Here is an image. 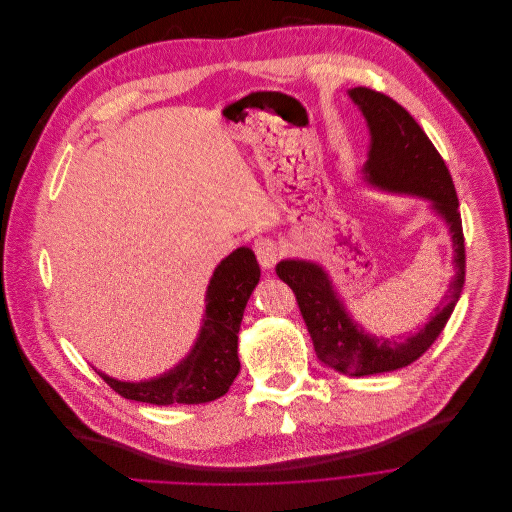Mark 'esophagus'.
<instances>
[{
  "label": "esophagus",
  "instance_id": "1",
  "mask_svg": "<svg viewBox=\"0 0 512 512\" xmlns=\"http://www.w3.org/2000/svg\"><path fill=\"white\" fill-rule=\"evenodd\" d=\"M254 252H256V258H258L262 270H272L280 258V250H278L276 242L266 240V238L254 242Z\"/></svg>",
  "mask_w": 512,
  "mask_h": 512
}]
</instances>
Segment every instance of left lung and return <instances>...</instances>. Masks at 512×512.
Wrapping results in <instances>:
<instances>
[{"label":"left lung","instance_id":"1","mask_svg":"<svg viewBox=\"0 0 512 512\" xmlns=\"http://www.w3.org/2000/svg\"><path fill=\"white\" fill-rule=\"evenodd\" d=\"M347 94L369 129L363 181L379 191L426 199L430 210L446 224L454 248V276L444 292L442 309L418 333L399 341L367 333L347 311L331 274L319 262L304 258L278 262L276 274L296 294L317 357L335 371L363 377L407 367L432 347L460 298L466 254L456 189L428 135L393 98L365 86L349 88Z\"/></svg>","mask_w":512,"mask_h":512}]
</instances>
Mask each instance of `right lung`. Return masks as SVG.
I'll return each mask as SVG.
<instances>
[{"label":"right lung","instance_id":"1","mask_svg":"<svg viewBox=\"0 0 512 512\" xmlns=\"http://www.w3.org/2000/svg\"><path fill=\"white\" fill-rule=\"evenodd\" d=\"M260 280V266L250 248H236L214 270L206 290L199 335L191 351L169 371L121 381L94 367L119 395L153 405L206 403L228 393L240 373L238 333L250 294Z\"/></svg>","mask_w":512,"mask_h":512}]
</instances>
